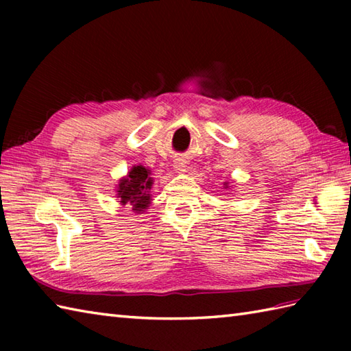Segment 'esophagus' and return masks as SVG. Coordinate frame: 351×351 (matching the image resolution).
<instances>
[{"label":"esophagus","instance_id":"1","mask_svg":"<svg viewBox=\"0 0 351 351\" xmlns=\"http://www.w3.org/2000/svg\"><path fill=\"white\" fill-rule=\"evenodd\" d=\"M173 169H175L176 173H185V171H187V161L181 160V158L176 160L173 162Z\"/></svg>","mask_w":351,"mask_h":351}]
</instances>
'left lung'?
Masks as SVG:
<instances>
[{"label":"left lung","mask_w":351,"mask_h":351,"mask_svg":"<svg viewBox=\"0 0 351 351\" xmlns=\"http://www.w3.org/2000/svg\"><path fill=\"white\" fill-rule=\"evenodd\" d=\"M225 189H229V182H225Z\"/></svg>","instance_id":"left-lung-1"}]
</instances>
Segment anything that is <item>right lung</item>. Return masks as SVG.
I'll list each match as a JSON object with an SVG mask.
<instances>
[{
    "label": "right lung",
    "instance_id": "right-lung-1",
    "mask_svg": "<svg viewBox=\"0 0 351 351\" xmlns=\"http://www.w3.org/2000/svg\"><path fill=\"white\" fill-rule=\"evenodd\" d=\"M152 185L154 178H151V170L141 164L132 166L128 175L119 180L116 187L117 202L131 206L132 213L143 214L152 202Z\"/></svg>",
    "mask_w": 351,
    "mask_h": 351
}]
</instances>
